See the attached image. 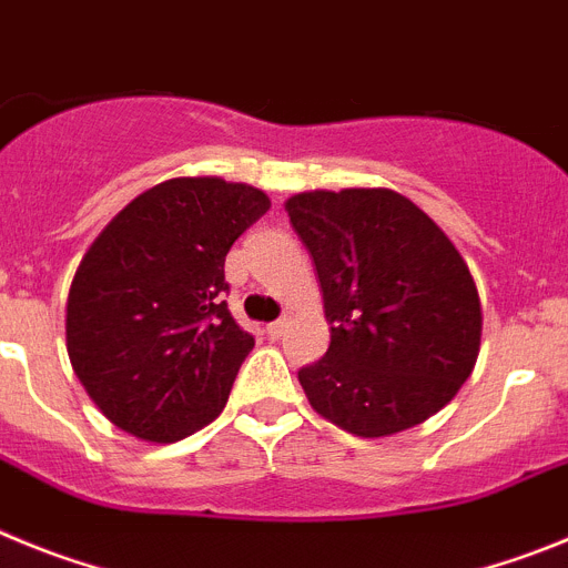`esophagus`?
<instances>
[{
  "label": "esophagus",
  "instance_id": "obj_1",
  "mask_svg": "<svg viewBox=\"0 0 568 568\" xmlns=\"http://www.w3.org/2000/svg\"><path fill=\"white\" fill-rule=\"evenodd\" d=\"M285 328H288V320H277V322H272L268 328H265V334L272 336V339H280V336L285 334Z\"/></svg>",
  "mask_w": 568,
  "mask_h": 568
}]
</instances>
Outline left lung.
Returning <instances> with one entry per match:
<instances>
[{"label":"left lung","mask_w":568,"mask_h":568,"mask_svg":"<svg viewBox=\"0 0 568 568\" xmlns=\"http://www.w3.org/2000/svg\"><path fill=\"white\" fill-rule=\"evenodd\" d=\"M285 212L331 322L325 356L296 373L311 407L362 438L442 410L481 345V300L447 234L393 189H316Z\"/></svg>","instance_id":"obj_1"}]
</instances>
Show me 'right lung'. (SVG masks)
Listing matches in <instances>:
<instances>
[{
    "label": "right lung",
    "mask_w": 568,
    "mask_h": 568,
    "mask_svg": "<svg viewBox=\"0 0 568 568\" xmlns=\"http://www.w3.org/2000/svg\"><path fill=\"white\" fill-rule=\"evenodd\" d=\"M268 206L246 183L172 178L87 248L68 296V354L115 427L170 444L221 416L254 347L223 300V265Z\"/></svg>",
    "instance_id": "right-lung-1"
}]
</instances>
